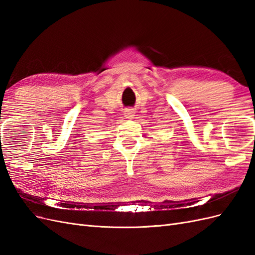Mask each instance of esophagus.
I'll return each mask as SVG.
<instances>
[{
	"mask_svg": "<svg viewBox=\"0 0 255 255\" xmlns=\"http://www.w3.org/2000/svg\"><path fill=\"white\" fill-rule=\"evenodd\" d=\"M134 116H135V111L133 109H127L125 111V117L126 118L130 119V118H133Z\"/></svg>",
	"mask_w": 255,
	"mask_h": 255,
	"instance_id": "34e87169",
	"label": "esophagus"
}]
</instances>
